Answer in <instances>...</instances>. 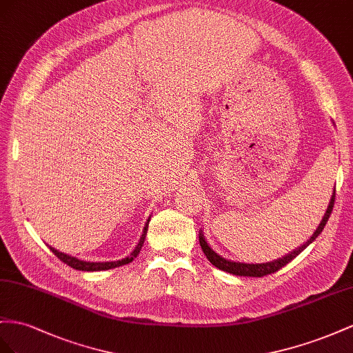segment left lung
Here are the masks:
<instances>
[{
    "mask_svg": "<svg viewBox=\"0 0 353 353\" xmlns=\"http://www.w3.org/2000/svg\"><path fill=\"white\" fill-rule=\"evenodd\" d=\"M334 198H336V188H334V194L331 195V199H330V204H328V208L325 211L324 217H322L319 226L316 228V230L314 232V235H312L306 243L303 245H300L299 248L293 250L291 253L285 254L284 257L281 259H276V260H272V261H268V263H257V265H253V263H239V261H230V260H226L225 257L219 256L216 251H213V248H211L207 241L204 238V232L201 230L199 232V244H201V248H203L204 254L207 256V259L210 260V263L219 268L220 270H225L228 272V274H232V275H238V276H254V278H261L265 275H269V274H274V272L279 270L281 268H284L287 263H290L291 260H293L294 257H297L301 251H303L309 244L314 243V241L318 238V235L322 232V229H324V226L327 225L328 221V217L331 214V211H333V207H334Z\"/></svg>",
    "mask_w": 353,
    "mask_h": 353,
    "instance_id": "obj_1",
    "label": "left lung"
}]
</instances>
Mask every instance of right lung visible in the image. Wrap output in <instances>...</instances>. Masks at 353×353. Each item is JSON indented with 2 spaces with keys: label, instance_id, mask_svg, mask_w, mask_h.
I'll use <instances>...</instances> for the list:
<instances>
[{
  "label": "right lung",
  "instance_id": "add662e5",
  "mask_svg": "<svg viewBox=\"0 0 353 353\" xmlns=\"http://www.w3.org/2000/svg\"><path fill=\"white\" fill-rule=\"evenodd\" d=\"M148 225H149V220L146 221V225L143 228V234L142 236H140L139 239V244L136 245V248L132 251V254L127 256L125 259H121V260H117V261H85V260H79L77 257H72L69 254H65V253H60V251H57L56 248L50 247V250L53 251L54 256L57 259H60L63 261V263H66L68 266L74 268L77 270H87V272H96V270H108V269H114V268H119L123 265H127L130 263V261H133L134 257H137V254L140 253V250H142V245L145 243V236H146V232H148Z\"/></svg>",
  "mask_w": 353,
  "mask_h": 353
}]
</instances>
